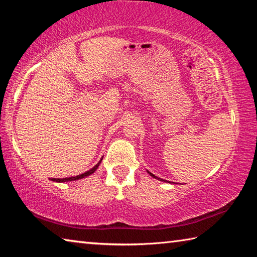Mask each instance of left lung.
I'll list each match as a JSON object with an SVG mask.
<instances>
[{
    "label": "left lung",
    "instance_id": "8db88e82",
    "mask_svg": "<svg viewBox=\"0 0 257 257\" xmlns=\"http://www.w3.org/2000/svg\"><path fill=\"white\" fill-rule=\"evenodd\" d=\"M150 173V175L152 176V177H153V178H155V179H159V180H161V181H167V180H163V179H160V178H158V177H155L154 175H153V173H151V172H149Z\"/></svg>",
    "mask_w": 257,
    "mask_h": 257
}]
</instances>
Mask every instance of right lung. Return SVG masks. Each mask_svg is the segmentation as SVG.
<instances>
[{
  "mask_svg": "<svg viewBox=\"0 0 257 257\" xmlns=\"http://www.w3.org/2000/svg\"><path fill=\"white\" fill-rule=\"evenodd\" d=\"M102 161V160H101ZM101 161H99V162L95 165L94 168H92L90 169L89 171H86L85 173H81V175H79V176H76V177H69V178H53V181H56V182H66V181H73V180H78V179H81V178H85V177H87V176H89V175H92V173H94L95 171H96V169L98 168V165H99V163H101Z\"/></svg>",
  "mask_w": 257,
  "mask_h": 257,
  "instance_id": "add662e5",
  "label": "right lung"
}]
</instances>
